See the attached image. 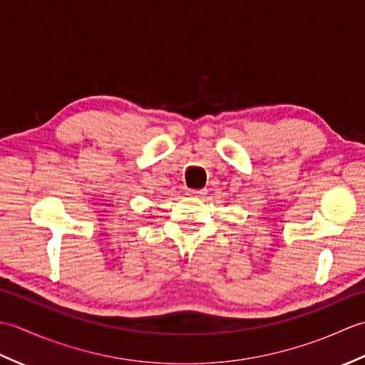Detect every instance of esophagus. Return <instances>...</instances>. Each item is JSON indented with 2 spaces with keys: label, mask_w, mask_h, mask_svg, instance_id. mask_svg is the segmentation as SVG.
Instances as JSON below:
<instances>
[{
  "label": "esophagus",
  "mask_w": 365,
  "mask_h": 365,
  "mask_svg": "<svg viewBox=\"0 0 365 365\" xmlns=\"http://www.w3.org/2000/svg\"><path fill=\"white\" fill-rule=\"evenodd\" d=\"M190 196H202L205 195V190H188Z\"/></svg>",
  "instance_id": "34e87169"
}]
</instances>
